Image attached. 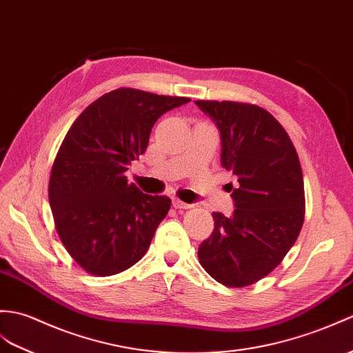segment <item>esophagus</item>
I'll list each match as a JSON object with an SVG mask.
<instances>
[{"instance_id": "esophagus-1", "label": "esophagus", "mask_w": 353, "mask_h": 353, "mask_svg": "<svg viewBox=\"0 0 353 353\" xmlns=\"http://www.w3.org/2000/svg\"><path fill=\"white\" fill-rule=\"evenodd\" d=\"M173 206H174L176 209H191L192 204L185 203V201L179 200V199H173Z\"/></svg>"}]
</instances>
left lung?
Here are the masks:
<instances>
[{
  "instance_id": "8db88e82",
  "label": "left lung",
  "mask_w": 353,
  "mask_h": 353,
  "mask_svg": "<svg viewBox=\"0 0 353 353\" xmlns=\"http://www.w3.org/2000/svg\"><path fill=\"white\" fill-rule=\"evenodd\" d=\"M216 125L221 163L237 177L232 216L214 212L199 247L204 270L228 288L257 283L281 263L304 224V179L284 128L257 105L195 101Z\"/></svg>"
}]
</instances>
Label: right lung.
<instances>
[{
    "instance_id": "add662e5",
    "label": "right lung",
    "mask_w": 353,
    "mask_h": 353,
    "mask_svg": "<svg viewBox=\"0 0 353 353\" xmlns=\"http://www.w3.org/2000/svg\"><path fill=\"white\" fill-rule=\"evenodd\" d=\"M191 99L117 88L81 112L49 177V204L64 248L88 274L110 276L147 252L171 200L149 195L125 173L149 145L157 120Z\"/></svg>"
}]
</instances>
